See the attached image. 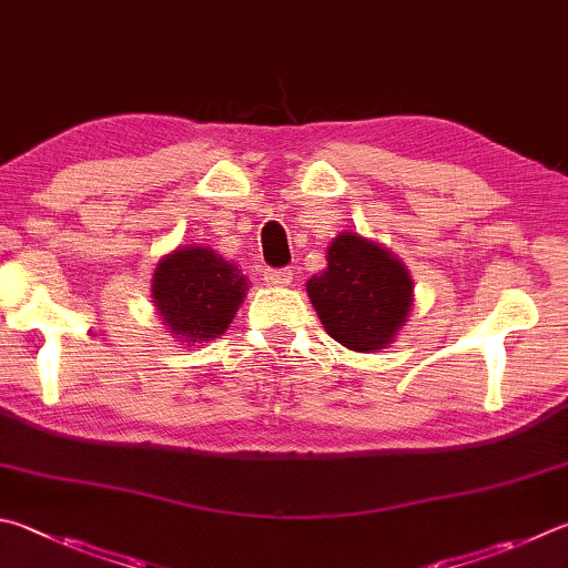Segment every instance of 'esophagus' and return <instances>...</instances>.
<instances>
[{
    "mask_svg": "<svg viewBox=\"0 0 568 568\" xmlns=\"http://www.w3.org/2000/svg\"><path fill=\"white\" fill-rule=\"evenodd\" d=\"M263 281L267 285H291L293 283V271H291V267H265Z\"/></svg>",
    "mask_w": 568,
    "mask_h": 568,
    "instance_id": "34e87169",
    "label": "esophagus"
}]
</instances>
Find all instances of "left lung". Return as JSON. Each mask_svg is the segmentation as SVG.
Wrapping results in <instances>:
<instances>
[{
    "mask_svg": "<svg viewBox=\"0 0 568 568\" xmlns=\"http://www.w3.org/2000/svg\"><path fill=\"white\" fill-rule=\"evenodd\" d=\"M307 295L329 337L367 353L387 347L405 325L412 281L385 248L345 233L329 243L327 267L307 281Z\"/></svg>",
    "mask_w": 568,
    "mask_h": 568,
    "instance_id": "1",
    "label": "left lung"
}]
</instances>
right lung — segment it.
Masks as SVG:
<instances>
[{"mask_svg":"<svg viewBox=\"0 0 568 568\" xmlns=\"http://www.w3.org/2000/svg\"><path fill=\"white\" fill-rule=\"evenodd\" d=\"M151 291L171 333L181 343H201L225 333L248 283L233 263L191 245L163 257Z\"/></svg>","mask_w":568,"mask_h":568,"instance_id":"obj_1","label":"right lung"}]
</instances>
